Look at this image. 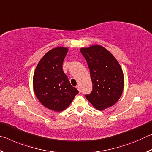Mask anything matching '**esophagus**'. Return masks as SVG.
<instances>
[{
    "mask_svg": "<svg viewBox=\"0 0 152 152\" xmlns=\"http://www.w3.org/2000/svg\"><path fill=\"white\" fill-rule=\"evenodd\" d=\"M76 88H77V90H78L79 92H81L80 88V86H76Z\"/></svg>",
    "mask_w": 152,
    "mask_h": 152,
    "instance_id": "34e87169",
    "label": "esophagus"
}]
</instances>
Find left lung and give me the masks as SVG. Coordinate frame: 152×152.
Segmentation results:
<instances>
[{"instance_id": "left-lung-1", "label": "left lung", "mask_w": 152, "mask_h": 152, "mask_svg": "<svg viewBox=\"0 0 152 152\" xmlns=\"http://www.w3.org/2000/svg\"><path fill=\"white\" fill-rule=\"evenodd\" d=\"M88 64L92 91L86 95L96 109L112 107L119 101L124 88V76L119 63L107 49L99 45L80 48Z\"/></svg>"}]
</instances>
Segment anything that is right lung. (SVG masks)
<instances>
[{
	"mask_svg": "<svg viewBox=\"0 0 152 152\" xmlns=\"http://www.w3.org/2000/svg\"><path fill=\"white\" fill-rule=\"evenodd\" d=\"M68 49L58 47L48 51L37 65L33 78L36 97L48 109L60 112L72 102L78 90L71 85L62 64Z\"/></svg>",
	"mask_w": 152,
	"mask_h": 152,
	"instance_id": "1",
	"label": "right lung"
}]
</instances>
